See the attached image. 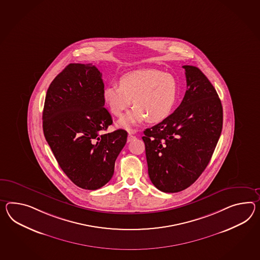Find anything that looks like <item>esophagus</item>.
I'll return each mask as SVG.
<instances>
[{"instance_id": "esophagus-1", "label": "esophagus", "mask_w": 260, "mask_h": 260, "mask_svg": "<svg viewBox=\"0 0 260 260\" xmlns=\"http://www.w3.org/2000/svg\"><path fill=\"white\" fill-rule=\"evenodd\" d=\"M135 138H136L135 135H133V133H129V134L127 135V142H132V141H133Z\"/></svg>"}]
</instances>
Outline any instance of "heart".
I'll return each instance as SVG.
<instances>
[{
	"mask_svg": "<svg viewBox=\"0 0 260 260\" xmlns=\"http://www.w3.org/2000/svg\"><path fill=\"white\" fill-rule=\"evenodd\" d=\"M102 98L110 113L117 117L133 101L136 107L119 121L120 127L131 128L146 118L158 123L169 117L177 105L178 84L175 77L160 70H133L120 77L119 84H108Z\"/></svg>",
	"mask_w": 260,
	"mask_h": 260,
	"instance_id": "heart-1",
	"label": "heart"
}]
</instances>
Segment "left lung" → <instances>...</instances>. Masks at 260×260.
<instances>
[{
    "label": "left lung",
    "mask_w": 260,
    "mask_h": 260,
    "mask_svg": "<svg viewBox=\"0 0 260 260\" xmlns=\"http://www.w3.org/2000/svg\"><path fill=\"white\" fill-rule=\"evenodd\" d=\"M187 90L176 111L144 132L148 176L164 192L196 182L209 165L222 128V107L201 70L183 66Z\"/></svg>",
    "instance_id": "8db88e82"
}]
</instances>
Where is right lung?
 Masks as SVG:
<instances>
[{
    "instance_id": "right-lung-1",
    "label": "right lung",
    "mask_w": 260,
    "mask_h": 260,
    "mask_svg": "<svg viewBox=\"0 0 260 260\" xmlns=\"http://www.w3.org/2000/svg\"><path fill=\"white\" fill-rule=\"evenodd\" d=\"M104 83L92 63H70L51 82L45 99V138L63 173L78 187L96 190L113 177L127 133H103L113 119L104 107Z\"/></svg>"
}]
</instances>
